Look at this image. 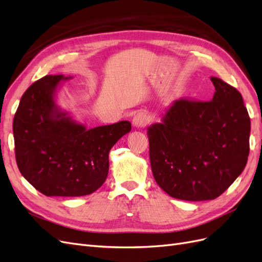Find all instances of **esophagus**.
I'll use <instances>...</instances> for the list:
<instances>
[{
    "label": "esophagus",
    "instance_id": "1",
    "mask_svg": "<svg viewBox=\"0 0 262 262\" xmlns=\"http://www.w3.org/2000/svg\"><path fill=\"white\" fill-rule=\"evenodd\" d=\"M147 122H148V116L144 112H140L137 115H134L132 119V123L134 126H137V128H142V126L146 125Z\"/></svg>",
    "mask_w": 262,
    "mask_h": 262
}]
</instances>
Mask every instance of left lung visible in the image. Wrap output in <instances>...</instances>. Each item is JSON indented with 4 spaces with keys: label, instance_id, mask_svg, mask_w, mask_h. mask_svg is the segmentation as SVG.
I'll return each mask as SVG.
<instances>
[{
    "label": "left lung",
    "instance_id": "obj_1",
    "mask_svg": "<svg viewBox=\"0 0 262 262\" xmlns=\"http://www.w3.org/2000/svg\"><path fill=\"white\" fill-rule=\"evenodd\" d=\"M211 81V101L175 100L147 128L153 176L176 199H215L247 164L250 118L242 94L219 77Z\"/></svg>",
    "mask_w": 262,
    "mask_h": 262
}]
</instances>
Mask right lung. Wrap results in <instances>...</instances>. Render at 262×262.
<instances>
[{
	"instance_id": "obj_1",
	"label": "right lung",
	"mask_w": 262,
	"mask_h": 262,
	"mask_svg": "<svg viewBox=\"0 0 262 262\" xmlns=\"http://www.w3.org/2000/svg\"><path fill=\"white\" fill-rule=\"evenodd\" d=\"M47 75L24 93L13 121L15 156L29 184L47 196H82L96 191L109 170V152L129 121L87 129L57 104L62 82Z\"/></svg>"
}]
</instances>
